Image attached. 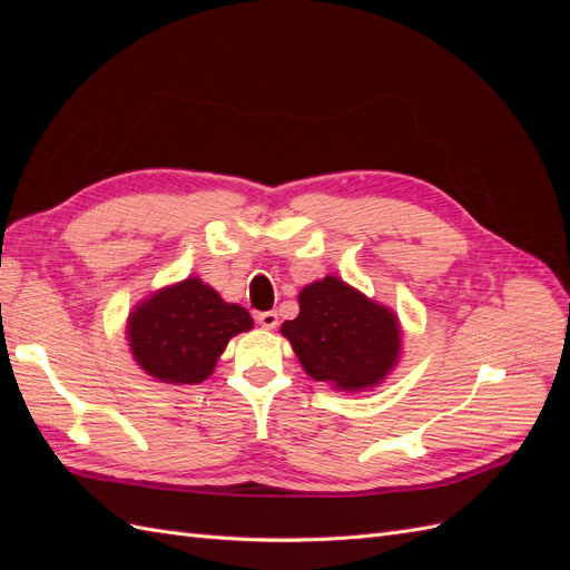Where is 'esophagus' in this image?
I'll return each mask as SVG.
<instances>
[{
	"label": "esophagus",
	"instance_id": "esophagus-1",
	"mask_svg": "<svg viewBox=\"0 0 570 570\" xmlns=\"http://www.w3.org/2000/svg\"><path fill=\"white\" fill-rule=\"evenodd\" d=\"M256 321H258V325H264V327H268V331H273V327L278 325V314L262 312V314H256Z\"/></svg>",
	"mask_w": 570,
	"mask_h": 570
}]
</instances>
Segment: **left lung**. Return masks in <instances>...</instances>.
Segmentation results:
<instances>
[{"label": "left lung", "instance_id": "left-lung-1", "mask_svg": "<svg viewBox=\"0 0 570 570\" xmlns=\"http://www.w3.org/2000/svg\"><path fill=\"white\" fill-rule=\"evenodd\" d=\"M281 333L304 371L340 392L383 383L402 350V327L390 308L335 275L299 292V316L285 321Z\"/></svg>", "mask_w": 570, "mask_h": 570}]
</instances>
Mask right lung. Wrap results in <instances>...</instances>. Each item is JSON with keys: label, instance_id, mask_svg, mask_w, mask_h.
Listing matches in <instances>:
<instances>
[{"label": "right lung", "instance_id": "add662e5", "mask_svg": "<svg viewBox=\"0 0 570 570\" xmlns=\"http://www.w3.org/2000/svg\"><path fill=\"white\" fill-rule=\"evenodd\" d=\"M252 325L247 308L223 302L199 278H185L137 304L126 333L147 375L168 385H197L214 373L230 337Z\"/></svg>", "mask_w": 570, "mask_h": 570}]
</instances>
